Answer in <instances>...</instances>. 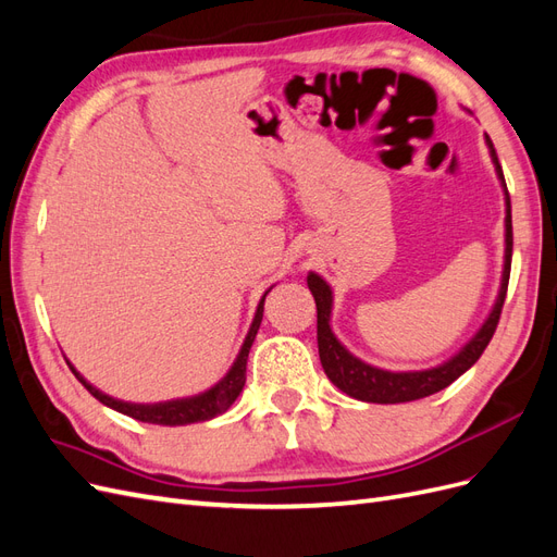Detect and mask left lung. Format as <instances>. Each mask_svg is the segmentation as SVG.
Returning a JSON list of instances; mask_svg holds the SVG:
<instances>
[{"label":"left lung","instance_id":"left-lung-1","mask_svg":"<svg viewBox=\"0 0 557 557\" xmlns=\"http://www.w3.org/2000/svg\"><path fill=\"white\" fill-rule=\"evenodd\" d=\"M485 144H487V150H491V160L495 164L497 178L502 183L504 205H507V218H504V269H502V283H499V293L493 305V311L487 313L485 323L479 327V332L471 336V339L455 352L453 358L432 369H420V372H391V369H381V367L362 362L360 358L352 356L339 339H336L330 327L332 301H334L330 283L313 272L307 276L309 290L315 299V311H318L320 364H323L327 379L348 397L360 399V401H372V404H399V401L423 399L428 395L444 391V387H448L455 379L462 376L467 369L481 358L485 346L491 344L495 327L499 323L504 297H507V288H509L513 230H511V199H509L507 183H504L495 146L491 137H485Z\"/></svg>","mask_w":557,"mask_h":557}]
</instances>
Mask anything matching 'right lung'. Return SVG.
I'll use <instances>...</instances> for the list:
<instances>
[{
  "instance_id": "obj_1",
  "label": "right lung",
  "mask_w": 557,
  "mask_h": 557,
  "mask_svg": "<svg viewBox=\"0 0 557 557\" xmlns=\"http://www.w3.org/2000/svg\"><path fill=\"white\" fill-rule=\"evenodd\" d=\"M274 288V285H272ZM269 288V290H272ZM269 290L262 295L260 305L256 309V318H252V323L248 327V334L246 339L242 344V350L237 360H234V364L230 367V372L218 381L215 385H211L209 391L199 393V395H190V397H178V399H166V401H156V404H137V401H123V399H115L102 391H97V387L92 383H88L86 379H83L72 362L70 369L74 372V376L86 385V391L104 404V407L109 409H115L117 413H125L134 420H141V423H153V425H170V428H176V425H190V423H201V420H211L215 416L225 413L234 399L239 397V393L244 391V383H246V360H248V350L252 346V342H256V334L260 330V323H262V311H264V297L269 295Z\"/></svg>"
}]
</instances>
